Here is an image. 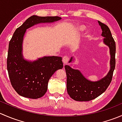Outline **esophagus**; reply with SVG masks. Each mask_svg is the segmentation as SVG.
Instances as JSON below:
<instances>
[{"label":"esophagus","instance_id":"34e87169","mask_svg":"<svg viewBox=\"0 0 122 122\" xmlns=\"http://www.w3.org/2000/svg\"><path fill=\"white\" fill-rule=\"evenodd\" d=\"M69 61V58L67 56H64L63 58H62V62H63L64 65H66L68 63Z\"/></svg>","mask_w":122,"mask_h":122}]
</instances>
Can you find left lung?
<instances>
[{
    "mask_svg": "<svg viewBox=\"0 0 122 122\" xmlns=\"http://www.w3.org/2000/svg\"><path fill=\"white\" fill-rule=\"evenodd\" d=\"M102 29L103 42L110 48V69L106 77L97 81H91L78 70L65 66L67 74V90L71 99L79 102H87L96 99L104 93L112 81L116 65V44L110 29L106 25L98 21ZM71 57L69 62L73 61Z\"/></svg>",
    "mask_w": 122,
    "mask_h": 122,
    "instance_id": "1",
    "label": "left lung"
}]
</instances>
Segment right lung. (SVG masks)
Returning a JSON list of instances; mask_svg holds the SVG:
<instances>
[{"mask_svg":"<svg viewBox=\"0 0 122 122\" xmlns=\"http://www.w3.org/2000/svg\"><path fill=\"white\" fill-rule=\"evenodd\" d=\"M61 19L58 16L33 15L15 31L9 44L7 69L11 84L19 95L33 99L42 97L47 91L51 76L63 67L60 56H44L31 62L23 59L22 52L27 29L38 23L54 22Z\"/></svg>","mask_w":122,"mask_h":122,"instance_id":"1","label":"right lung"}]
</instances>
